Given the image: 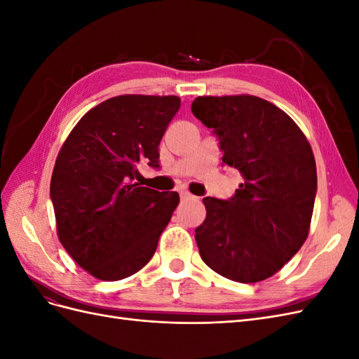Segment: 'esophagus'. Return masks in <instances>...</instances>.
I'll return each mask as SVG.
<instances>
[{
	"label": "esophagus",
	"mask_w": 359,
	"mask_h": 359,
	"mask_svg": "<svg viewBox=\"0 0 359 359\" xmlns=\"http://www.w3.org/2000/svg\"><path fill=\"white\" fill-rule=\"evenodd\" d=\"M181 199H184V201H190V199H196L193 196L191 193H189V191H181Z\"/></svg>",
	"instance_id": "obj_1"
}]
</instances>
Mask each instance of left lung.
Masks as SVG:
<instances>
[{
	"mask_svg": "<svg viewBox=\"0 0 359 359\" xmlns=\"http://www.w3.org/2000/svg\"><path fill=\"white\" fill-rule=\"evenodd\" d=\"M191 112L214 128L223 163L244 180L229 201L203 199L201 257L240 283L269 278L310 232L318 173L309 140L286 112L256 95H201Z\"/></svg>",
	"mask_w": 359,
	"mask_h": 359,
	"instance_id": "left-lung-1",
	"label": "left lung"
}]
</instances>
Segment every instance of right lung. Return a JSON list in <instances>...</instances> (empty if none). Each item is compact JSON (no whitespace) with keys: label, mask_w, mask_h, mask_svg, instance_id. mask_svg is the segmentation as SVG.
<instances>
[{"label":"right lung","mask_w":359,"mask_h":359,"mask_svg":"<svg viewBox=\"0 0 359 359\" xmlns=\"http://www.w3.org/2000/svg\"><path fill=\"white\" fill-rule=\"evenodd\" d=\"M180 106L177 95L112 97L64 140L50 180L58 240L95 278H127L156 253L180 196L133 180L139 163L158 168L160 140Z\"/></svg>","instance_id":"add662e5"}]
</instances>
